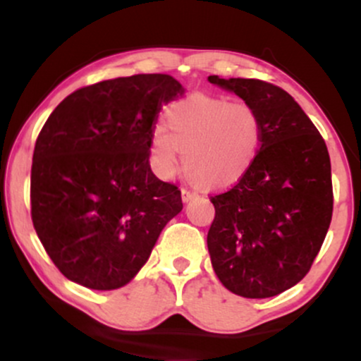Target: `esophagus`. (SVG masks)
I'll return each mask as SVG.
<instances>
[{
    "label": "esophagus",
    "mask_w": 361,
    "mask_h": 361,
    "mask_svg": "<svg viewBox=\"0 0 361 361\" xmlns=\"http://www.w3.org/2000/svg\"><path fill=\"white\" fill-rule=\"evenodd\" d=\"M193 197H197V193H195L193 190H188V188H181V198H183V202H188V200H192Z\"/></svg>",
    "instance_id": "obj_1"
}]
</instances>
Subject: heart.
I'll return each mask as SVG.
<instances>
[{
	"mask_svg": "<svg viewBox=\"0 0 361 361\" xmlns=\"http://www.w3.org/2000/svg\"><path fill=\"white\" fill-rule=\"evenodd\" d=\"M164 123L152 127V164L171 175L183 151L186 171L207 188L238 183L255 163L263 135L256 106L221 94L193 93L173 102Z\"/></svg>",
	"mask_w": 361,
	"mask_h": 361,
	"instance_id": "heart-1",
	"label": "heart"
}]
</instances>
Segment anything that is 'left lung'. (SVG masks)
Listing matches in <instances>:
<instances>
[{
  "label": "left lung",
  "mask_w": 361,
  "mask_h": 361,
  "mask_svg": "<svg viewBox=\"0 0 361 361\" xmlns=\"http://www.w3.org/2000/svg\"><path fill=\"white\" fill-rule=\"evenodd\" d=\"M259 111L263 135L250 171L212 195L207 234L215 275L247 299L279 295L307 275L333 217L326 142L300 105L261 80L209 76Z\"/></svg>",
  "instance_id": "1"
}]
</instances>
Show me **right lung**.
Listing matches in <instances>:
<instances>
[{"label": "right lung", "instance_id": "obj_1", "mask_svg": "<svg viewBox=\"0 0 361 361\" xmlns=\"http://www.w3.org/2000/svg\"><path fill=\"white\" fill-rule=\"evenodd\" d=\"M181 93L169 74H135L76 90L49 115L34 149L30 214L66 279L123 287L181 212L178 186L149 164L161 106Z\"/></svg>", "mask_w": 361, "mask_h": 361}]
</instances>
